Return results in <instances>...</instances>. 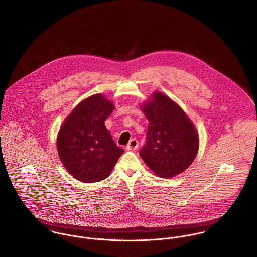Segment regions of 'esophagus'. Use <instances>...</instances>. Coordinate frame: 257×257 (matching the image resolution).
Here are the masks:
<instances>
[{"instance_id": "34e87169", "label": "esophagus", "mask_w": 257, "mask_h": 257, "mask_svg": "<svg viewBox=\"0 0 257 257\" xmlns=\"http://www.w3.org/2000/svg\"><path fill=\"white\" fill-rule=\"evenodd\" d=\"M138 147H139V141L136 139L130 140L128 144L126 145V149L128 150H136Z\"/></svg>"}]
</instances>
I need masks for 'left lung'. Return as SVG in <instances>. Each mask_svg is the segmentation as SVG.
<instances>
[{
    "instance_id": "8db88e82",
    "label": "left lung",
    "mask_w": 257,
    "mask_h": 257,
    "mask_svg": "<svg viewBox=\"0 0 257 257\" xmlns=\"http://www.w3.org/2000/svg\"><path fill=\"white\" fill-rule=\"evenodd\" d=\"M142 111L149 121L140 157L159 177L172 178L187 169L198 150V135L184 111L156 92Z\"/></svg>"
}]
</instances>
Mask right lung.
Returning <instances> with one entry per match:
<instances>
[{
	"label": "right lung",
	"instance_id": "1",
	"mask_svg": "<svg viewBox=\"0 0 257 257\" xmlns=\"http://www.w3.org/2000/svg\"><path fill=\"white\" fill-rule=\"evenodd\" d=\"M113 110L110 101L96 94L79 103L60 130V159L80 182L95 183L108 178L123 152L105 126Z\"/></svg>",
	"mask_w": 257,
	"mask_h": 257
}]
</instances>
